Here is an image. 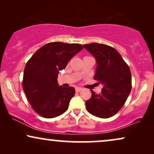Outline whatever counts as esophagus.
I'll use <instances>...</instances> for the list:
<instances>
[{"instance_id":"obj_1","label":"esophagus","mask_w":154,"mask_h":154,"mask_svg":"<svg viewBox=\"0 0 154 154\" xmlns=\"http://www.w3.org/2000/svg\"><path fill=\"white\" fill-rule=\"evenodd\" d=\"M82 90H83V88H79V87L75 88V92H77L81 91Z\"/></svg>"}]
</instances>
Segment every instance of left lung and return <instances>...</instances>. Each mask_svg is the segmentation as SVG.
Returning a JSON list of instances; mask_svg holds the SVG:
<instances>
[{"label": "left lung", "instance_id": "1", "mask_svg": "<svg viewBox=\"0 0 154 154\" xmlns=\"http://www.w3.org/2000/svg\"><path fill=\"white\" fill-rule=\"evenodd\" d=\"M83 46L96 60L94 79L103 85L99 94L90 90L92 96L85 102L86 109L94 116L108 119L119 112L127 100L132 88L131 72L113 48L97 43Z\"/></svg>", "mask_w": 154, "mask_h": 154}]
</instances>
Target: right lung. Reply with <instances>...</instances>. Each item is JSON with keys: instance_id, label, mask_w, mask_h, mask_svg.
Listing matches in <instances>:
<instances>
[{"instance_id": "1", "label": "right lung", "mask_w": 154, "mask_h": 154, "mask_svg": "<svg viewBox=\"0 0 154 154\" xmlns=\"http://www.w3.org/2000/svg\"><path fill=\"white\" fill-rule=\"evenodd\" d=\"M83 49L82 45L54 42L38 50L25 66L23 90L33 110L51 119L64 113L75 94L73 87L60 86L59 73Z\"/></svg>"}]
</instances>
